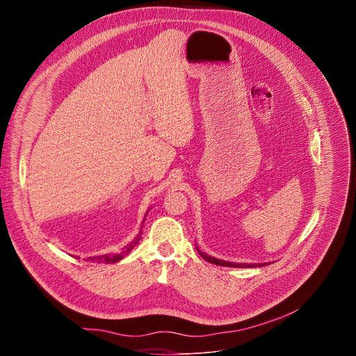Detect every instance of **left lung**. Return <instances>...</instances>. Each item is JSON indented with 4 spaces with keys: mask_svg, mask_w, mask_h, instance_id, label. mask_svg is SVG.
Listing matches in <instances>:
<instances>
[{
    "mask_svg": "<svg viewBox=\"0 0 356 356\" xmlns=\"http://www.w3.org/2000/svg\"><path fill=\"white\" fill-rule=\"evenodd\" d=\"M195 248H197L198 253L201 255V258H204L207 262H210L213 265H220V266H227V268H261V266L268 265V264H253V265L252 264H235V262L221 261V259H217V258H213V257L207 255V253H204V252H201L197 245H195Z\"/></svg>",
    "mask_w": 356,
    "mask_h": 356,
    "instance_id": "left-lung-1",
    "label": "left lung"
}]
</instances>
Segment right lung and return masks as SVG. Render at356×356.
Here are the masks:
<instances>
[{"mask_svg":"<svg viewBox=\"0 0 356 356\" xmlns=\"http://www.w3.org/2000/svg\"><path fill=\"white\" fill-rule=\"evenodd\" d=\"M149 211V210H147ZM147 216V213H146ZM145 216V218H146ZM145 218L142 222H145ZM143 227V225H142ZM140 235H142V228L139 229V234L135 236V239L132 242H129L120 253H117V255H99V257H91V258H87L88 262H106V264H115V262H120L124 257H127L128 253L134 249V246L140 241Z\"/></svg>","mask_w":356,"mask_h":356,"instance_id":"1","label":"right lung"}]
</instances>
